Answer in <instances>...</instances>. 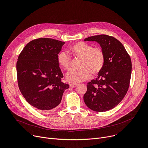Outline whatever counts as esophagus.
Wrapping results in <instances>:
<instances>
[{
  "label": "esophagus",
  "instance_id": "esophagus-1",
  "mask_svg": "<svg viewBox=\"0 0 148 148\" xmlns=\"http://www.w3.org/2000/svg\"><path fill=\"white\" fill-rule=\"evenodd\" d=\"M78 86L77 84H70V87H71V88H74V87H75Z\"/></svg>",
  "mask_w": 148,
  "mask_h": 148
}]
</instances>
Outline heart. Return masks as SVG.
Instances as JSON below:
<instances>
[{"label": "heart", "instance_id": "1", "mask_svg": "<svg viewBox=\"0 0 148 148\" xmlns=\"http://www.w3.org/2000/svg\"><path fill=\"white\" fill-rule=\"evenodd\" d=\"M68 52L79 58L77 63L78 68L72 69L66 75V78L70 82L76 84L85 81L90 78L91 74H98L103 67L105 56L101 47H92L84 42H78L70 46ZM57 60L61 67L66 70H69L71 60L65 52H60Z\"/></svg>", "mask_w": 148, "mask_h": 148}]
</instances>
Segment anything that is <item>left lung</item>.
I'll return each mask as SVG.
<instances>
[{"label":"left lung","instance_id":"left-lung-1","mask_svg":"<svg viewBox=\"0 0 148 148\" xmlns=\"http://www.w3.org/2000/svg\"><path fill=\"white\" fill-rule=\"evenodd\" d=\"M84 41L97 42L105 56L103 67L97 78L87 84L84 102L94 111H109L123 99L128 90L132 71L131 57L123 45L112 36L97 35Z\"/></svg>","mask_w":148,"mask_h":148}]
</instances>
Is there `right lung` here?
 <instances>
[{
    "label": "right lung",
    "instance_id": "add662e5",
    "mask_svg": "<svg viewBox=\"0 0 148 148\" xmlns=\"http://www.w3.org/2000/svg\"><path fill=\"white\" fill-rule=\"evenodd\" d=\"M64 43L53 38L35 39L18 56L16 70L19 90L27 102L41 112L54 111L69 88L61 81L63 75L57 60Z\"/></svg>",
    "mask_w": 148,
    "mask_h": 148
}]
</instances>
